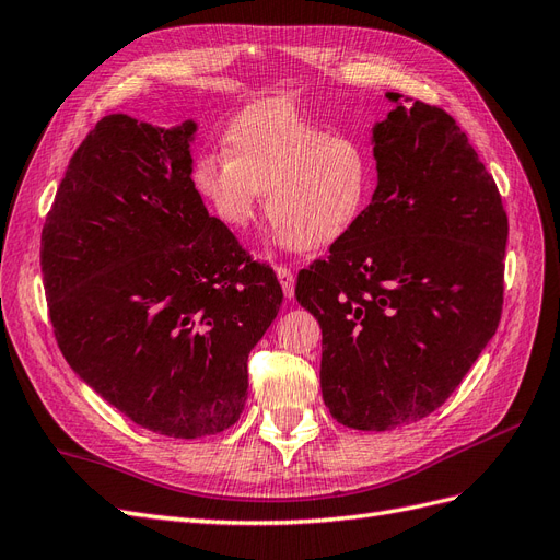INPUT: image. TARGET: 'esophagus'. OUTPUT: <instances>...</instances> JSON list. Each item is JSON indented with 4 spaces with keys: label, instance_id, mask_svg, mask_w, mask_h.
I'll return each mask as SVG.
<instances>
[{
    "label": "esophagus",
    "instance_id": "34e87169",
    "mask_svg": "<svg viewBox=\"0 0 560 560\" xmlns=\"http://www.w3.org/2000/svg\"><path fill=\"white\" fill-rule=\"evenodd\" d=\"M276 273H278V280H280V284H282V292H284V296L287 299H292L294 296V273L287 266H278L276 268Z\"/></svg>",
    "mask_w": 560,
    "mask_h": 560
}]
</instances>
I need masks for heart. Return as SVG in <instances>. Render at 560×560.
I'll return each mask as SVG.
<instances>
[{"instance_id":"obj_1","label":"heart","mask_w":560,"mask_h":560,"mask_svg":"<svg viewBox=\"0 0 560 560\" xmlns=\"http://www.w3.org/2000/svg\"><path fill=\"white\" fill-rule=\"evenodd\" d=\"M194 184L226 229L245 231L261 210L287 245L317 252L358 222L369 161L348 135L327 132L284 100L252 105L226 130L224 156L206 154Z\"/></svg>"}]
</instances>
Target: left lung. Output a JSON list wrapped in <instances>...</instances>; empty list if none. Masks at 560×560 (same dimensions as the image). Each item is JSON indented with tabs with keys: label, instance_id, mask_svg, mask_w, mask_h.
<instances>
[{
	"label": "left lung",
	"instance_id": "8db88e82",
	"mask_svg": "<svg viewBox=\"0 0 560 560\" xmlns=\"http://www.w3.org/2000/svg\"><path fill=\"white\" fill-rule=\"evenodd\" d=\"M371 130L378 184L296 301L322 327L319 387L352 430L385 432L439 409L502 313L506 212L493 177L444 109L385 93Z\"/></svg>",
	"mask_w": 560,
	"mask_h": 560
}]
</instances>
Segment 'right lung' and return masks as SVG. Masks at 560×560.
Listing matches in <instances>:
<instances>
[{
    "label": "right lung",
    "mask_w": 560,
    "mask_h": 560,
    "mask_svg": "<svg viewBox=\"0 0 560 560\" xmlns=\"http://www.w3.org/2000/svg\"><path fill=\"white\" fill-rule=\"evenodd\" d=\"M198 124L109 114L89 132L42 231L58 346L74 374L138 425L224 432L247 399L249 350L282 287L210 217L191 179Z\"/></svg>",
    "instance_id": "right-lung-1"
}]
</instances>
